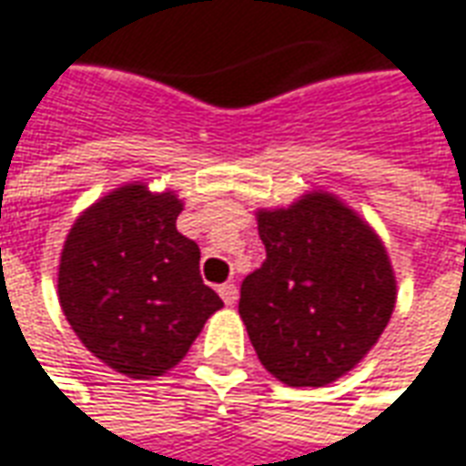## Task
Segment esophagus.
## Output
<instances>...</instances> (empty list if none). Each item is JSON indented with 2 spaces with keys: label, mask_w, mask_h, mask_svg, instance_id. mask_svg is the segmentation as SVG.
<instances>
[{
  "label": "esophagus",
  "mask_w": 466,
  "mask_h": 466,
  "mask_svg": "<svg viewBox=\"0 0 466 466\" xmlns=\"http://www.w3.org/2000/svg\"><path fill=\"white\" fill-rule=\"evenodd\" d=\"M218 293H220V299L226 301V306H233V303L238 301V286H236V283H223V286L218 289Z\"/></svg>",
  "instance_id": "obj_1"
}]
</instances>
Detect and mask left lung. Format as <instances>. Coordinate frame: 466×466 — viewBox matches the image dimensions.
Masks as SVG:
<instances>
[{
  "instance_id": "1",
  "label": "left lung",
  "mask_w": 466,
  "mask_h": 466,
  "mask_svg": "<svg viewBox=\"0 0 466 466\" xmlns=\"http://www.w3.org/2000/svg\"><path fill=\"white\" fill-rule=\"evenodd\" d=\"M266 260L240 283L238 313L260 364L289 386H323L379 341L397 301L381 240L329 193L260 210Z\"/></svg>"
}]
</instances>
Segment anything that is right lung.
<instances>
[{"instance_id":"obj_1","label":"right lung","mask_w":466,"mask_h":466,"mask_svg":"<svg viewBox=\"0 0 466 466\" xmlns=\"http://www.w3.org/2000/svg\"><path fill=\"white\" fill-rule=\"evenodd\" d=\"M173 193L122 186L87 208L59 260V306L100 361L153 379L187 354L223 301L200 279V248L177 233Z\"/></svg>"}]
</instances>
